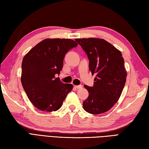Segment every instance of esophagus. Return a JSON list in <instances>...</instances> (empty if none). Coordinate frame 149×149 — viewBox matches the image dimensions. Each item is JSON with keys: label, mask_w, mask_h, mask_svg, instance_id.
I'll use <instances>...</instances> for the list:
<instances>
[{"label": "esophagus", "mask_w": 149, "mask_h": 149, "mask_svg": "<svg viewBox=\"0 0 149 149\" xmlns=\"http://www.w3.org/2000/svg\"><path fill=\"white\" fill-rule=\"evenodd\" d=\"M74 87L75 88H77V89H81V88H83V86H82V85H77V86L75 85V86H74Z\"/></svg>", "instance_id": "obj_1"}]
</instances>
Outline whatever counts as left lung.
<instances>
[{
    "mask_svg": "<svg viewBox=\"0 0 149 149\" xmlns=\"http://www.w3.org/2000/svg\"><path fill=\"white\" fill-rule=\"evenodd\" d=\"M89 59V69L95 75L93 86L84 85L89 93L83 102L86 112L97 115L117 102L125 86L127 72L120 50L100 38L75 39Z\"/></svg>",
    "mask_w": 149,
    "mask_h": 149,
    "instance_id": "8db88e82",
    "label": "left lung"
}]
</instances>
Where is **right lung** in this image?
Segmentation results:
<instances>
[{
	"instance_id": "right-lung-1",
	"label": "right lung",
	"mask_w": 149,
	"mask_h": 149,
	"mask_svg": "<svg viewBox=\"0 0 149 149\" xmlns=\"http://www.w3.org/2000/svg\"><path fill=\"white\" fill-rule=\"evenodd\" d=\"M77 43L70 39H46L24 56L21 81L29 100L38 109L56 111L61 107L73 85L64 84L57 75L68 50Z\"/></svg>"
}]
</instances>
